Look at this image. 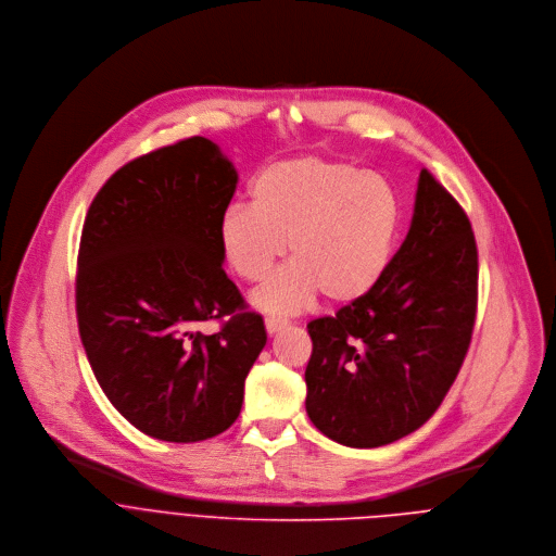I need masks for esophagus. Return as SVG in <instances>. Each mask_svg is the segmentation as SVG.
Segmentation results:
<instances>
[{"label":"esophagus","mask_w":556,"mask_h":556,"mask_svg":"<svg viewBox=\"0 0 556 556\" xmlns=\"http://www.w3.org/2000/svg\"><path fill=\"white\" fill-rule=\"evenodd\" d=\"M287 326V319H280V317H265V328L269 336H276L278 330H282Z\"/></svg>","instance_id":"obj_1"}]
</instances>
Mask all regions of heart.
<instances>
[{
	"mask_svg": "<svg viewBox=\"0 0 556 556\" xmlns=\"http://www.w3.org/2000/svg\"><path fill=\"white\" fill-rule=\"evenodd\" d=\"M403 210L392 184L340 160L293 157L263 168L250 207L218 220V248L245 282H263L289 245L293 261L254 293L261 311L289 315L319 293L355 304L383 280L399 243Z\"/></svg>",
	"mask_w": 556,
	"mask_h": 556,
	"instance_id": "heart-1",
	"label": "heart"
}]
</instances>
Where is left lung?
Masks as SVG:
<instances>
[{"label":"left lung","instance_id":"obj_1","mask_svg":"<svg viewBox=\"0 0 556 556\" xmlns=\"http://www.w3.org/2000/svg\"><path fill=\"white\" fill-rule=\"evenodd\" d=\"M478 248L465 210L420 170L409 232L364 300L306 324V414L330 440L383 447L440 407L465 362Z\"/></svg>","mask_w":556,"mask_h":556}]
</instances>
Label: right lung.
I'll return each mask as SVG.
<instances>
[{"label":"right lung","mask_w":556,"mask_h":556,"mask_svg":"<svg viewBox=\"0 0 556 556\" xmlns=\"http://www.w3.org/2000/svg\"><path fill=\"white\" fill-rule=\"evenodd\" d=\"M237 181L228 155L197 136L125 164L85 216L80 340L111 405L157 440L226 431L267 344L263 317L245 311L218 248ZM218 316L231 319L214 337L193 330Z\"/></svg>","instance_id":"1"}]
</instances>
